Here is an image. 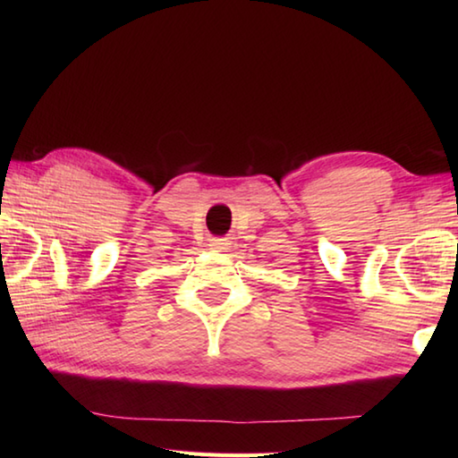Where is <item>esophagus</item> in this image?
<instances>
[{
	"label": "esophagus",
	"mask_w": 458,
	"mask_h": 458,
	"mask_svg": "<svg viewBox=\"0 0 458 458\" xmlns=\"http://www.w3.org/2000/svg\"><path fill=\"white\" fill-rule=\"evenodd\" d=\"M226 246H228V242L224 240V238H214V240H210V248L216 250V251L226 250Z\"/></svg>",
	"instance_id": "esophagus-1"
}]
</instances>
